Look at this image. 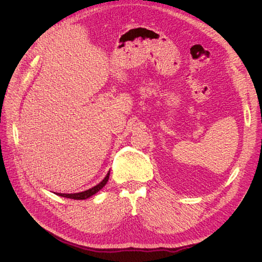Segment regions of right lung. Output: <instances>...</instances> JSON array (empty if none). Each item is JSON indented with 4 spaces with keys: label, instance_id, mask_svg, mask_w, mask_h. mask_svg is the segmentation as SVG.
Returning <instances> with one entry per match:
<instances>
[{
    "label": "right lung",
    "instance_id": "1",
    "mask_svg": "<svg viewBox=\"0 0 262 262\" xmlns=\"http://www.w3.org/2000/svg\"><path fill=\"white\" fill-rule=\"evenodd\" d=\"M109 174H110V171L107 173L106 177L104 178V180L98 184L96 186H94L93 188L89 189V190H86V191H82V192H78V193H71V194H66V193H56L57 195L59 196H62V198H67V199H72V200H86L90 196H92L93 194H95L96 192H99L108 182V178H109Z\"/></svg>",
    "mask_w": 262,
    "mask_h": 262
}]
</instances>
